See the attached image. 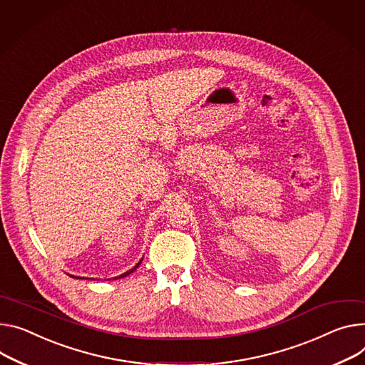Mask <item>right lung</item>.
Segmentation results:
<instances>
[{
	"label": "right lung",
	"instance_id": "obj_1",
	"mask_svg": "<svg viewBox=\"0 0 365 365\" xmlns=\"http://www.w3.org/2000/svg\"><path fill=\"white\" fill-rule=\"evenodd\" d=\"M142 260H143V259H142ZM142 260H140V262H138V263H137V264H135V266H134V267H131V269H130V270H127V272H125V273H123V274H120V276H117V277H112V279H120V277H124V276H128V274H130V273H133V272H134V270H135V269H137V267H138V266H140V263H142ZM70 276H73V274H70ZM73 277H77V279H81V277H78V276H73Z\"/></svg>",
	"mask_w": 365,
	"mask_h": 365
}]
</instances>
